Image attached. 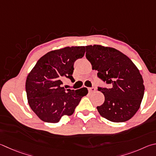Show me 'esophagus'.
I'll return each instance as SVG.
<instances>
[{"instance_id": "34e87169", "label": "esophagus", "mask_w": 156, "mask_h": 156, "mask_svg": "<svg viewBox=\"0 0 156 156\" xmlns=\"http://www.w3.org/2000/svg\"><path fill=\"white\" fill-rule=\"evenodd\" d=\"M88 90H89V92H93V91H95V88L93 87L89 88V89H88Z\"/></svg>"}]
</instances>
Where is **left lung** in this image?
I'll list each match as a JSON object with an SVG mask.
<instances>
[{"instance_id": "1", "label": "left lung", "mask_w": 156, "mask_h": 156, "mask_svg": "<svg viewBox=\"0 0 156 156\" xmlns=\"http://www.w3.org/2000/svg\"><path fill=\"white\" fill-rule=\"evenodd\" d=\"M86 47V58L110 87L98 88L105 100L97 107L101 117L115 123L130 119L140 106L145 87L139 70L118 50L101 45Z\"/></svg>"}]
</instances>
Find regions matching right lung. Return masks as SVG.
<instances>
[{
	"instance_id": "1",
	"label": "right lung",
	"mask_w": 156,
	"mask_h": 156,
	"mask_svg": "<svg viewBox=\"0 0 156 156\" xmlns=\"http://www.w3.org/2000/svg\"><path fill=\"white\" fill-rule=\"evenodd\" d=\"M84 53V46L50 51L39 59L27 76L28 103L41 120L55 123L63 115H72L82 98L88 93L86 87L75 90L61 86L65 78L75 81L72 77L73 63Z\"/></svg>"
}]
</instances>
